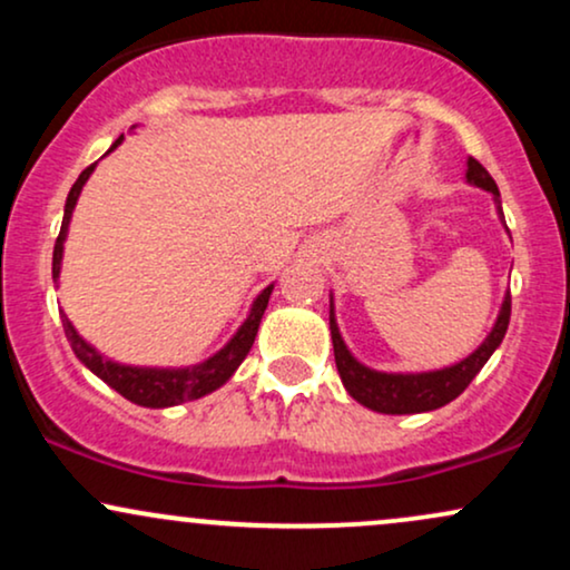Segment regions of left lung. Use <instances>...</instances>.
Returning a JSON list of instances; mask_svg holds the SVG:
<instances>
[{"label": "left lung", "mask_w": 570, "mask_h": 570, "mask_svg": "<svg viewBox=\"0 0 570 570\" xmlns=\"http://www.w3.org/2000/svg\"><path fill=\"white\" fill-rule=\"evenodd\" d=\"M466 179L472 181V185L493 193V198L499 203V212H501L499 187H495L493 176L485 171V166H482L480 160L469 158ZM509 316H512V294L503 297L495 326L490 330L485 343H482L472 356H466L463 362L453 364V367H444L436 372L399 375V372L370 370L351 356V351L345 348L343 337H340V330L335 324V311H332L330 305V330H332V345H335V364L340 372V381H343L345 391H348L358 404H364V407L375 412H385V415H412V412H429V410L444 407V404L453 402L455 396H461L463 391H466V385L474 381L476 372L485 367V362L493 356V351L499 348L503 335H507Z\"/></svg>", "instance_id": "1"}]
</instances>
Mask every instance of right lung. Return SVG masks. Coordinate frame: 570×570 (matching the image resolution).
<instances>
[{
	"mask_svg": "<svg viewBox=\"0 0 570 570\" xmlns=\"http://www.w3.org/2000/svg\"><path fill=\"white\" fill-rule=\"evenodd\" d=\"M120 141H122V136L112 144V149ZM94 168H96V163L94 166L85 168V171L80 174V179H77L69 189L67 208H63V225H61V233H58L56 246H53V281H58V273H61L63 240H67V227H69L71 212H75V203H77V198H80V189L85 181H88V176ZM271 292H273V286H267V289L259 294L257 299H254L252 313H248L244 326L235 332V337L225 345V348H222L219 353H214L208 362L195 364V367H187V370H149V367H128V364L109 362V358H104L101 353L94 348V345H88L80 335H77V330L71 326L67 313H63V332H67V340L71 343V348H75L77 358H80V362L90 372H94V375L101 377L104 383L112 385L117 394L126 396L128 402L141 404V407H171V404L193 402V399L212 394V391H217L222 383L230 381L233 372L238 370V364L244 362L246 353L252 351V343H254V337H257L259 322H263V313L267 307V299H271Z\"/></svg>",
	"mask_w": 570,
	"mask_h": 570,
	"instance_id": "right-lung-1",
	"label": "right lung"
}]
</instances>
